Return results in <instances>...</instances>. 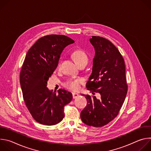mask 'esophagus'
<instances>
[{
  "label": "esophagus",
  "mask_w": 151,
  "mask_h": 151,
  "mask_svg": "<svg viewBox=\"0 0 151 151\" xmlns=\"http://www.w3.org/2000/svg\"><path fill=\"white\" fill-rule=\"evenodd\" d=\"M72 96H73V99H75V98H76L79 96V94L78 93H72Z\"/></svg>",
  "instance_id": "34e87169"
}]
</instances>
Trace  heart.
<instances>
[{
    "mask_svg": "<svg viewBox=\"0 0 151 151\" xmlns=\"http://www.w3.org/2000/svg\"><path fill=\"white\" fill-rule=\"evenodd\" d=\"M72 57L76 62L77 64L83 62H88V57L84 51L78 49L73 51L72 53ZM82 82V80L81 79H69L67 81H66L64 83V87L66 88L72 90V91H77L79 89L80 84Z\"/></svg>",
    "mask_w": 151,
    "mask_h": 151,
    "instance_id": "b5f03b06",
    "label": "heart"
}]
</instances>
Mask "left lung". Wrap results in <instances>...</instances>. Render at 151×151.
Masks as SVG:
<instances>
[{
  "label": "left lung",
  "instance_id": "left-lung-1",
  "mask_svg": "<svg viewBox=\"0 0 151 151\" xmlns=\"http://www.w3.org/2000/svg\"><path fill=\"white\" fill-rule=\"evenodd\" d=\"M95 50L92 73L86 84L88 90L100 94L101 99L83 95L87 104L81 112L82 122L89 126L103 127L118 114L124 102L128 86L124 60L111 42L100 36L90 39Z\"/></svg>",
  "mask_w": 151,
  "mask_h": 151
}]
</instances>
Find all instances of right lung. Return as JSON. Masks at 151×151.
<instances>
[{
    "label": "right lung",
    "mask_w": 151,
    "mask_h": 151,
    "mask_svg": "<svg viewBox=\"0 0 151 151\" xmlns=\"http://www.w3.org/2000/svg\"><path fill=\"white\" fill-rule=\"evenodd\" d=\"M74 42L64 35L45 36L35 43L26 55L19 75L21 88L28 110L41 124L59 123L64 117V106L72 100L71 93L60 89L56 94L47 86L64 48Z\"/></svg>",
    "instance_id": "1"
}]
</instances>
